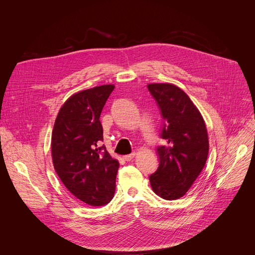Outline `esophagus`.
Listing matches in <instances>:
<instances>
[{
    "label": "esophagus",
    "mask_w": 255,
    "mask_h": 255,
    "mask_svg": "<svg viewBox=\"0 0 255 255\" xmlns=\"http://www.w3.org/2000/svg\"><path fill=\"white\" fill-rule=\"evenodd\" d=\"M135 152H132V153H130V154H127V155H124L123 156V158H124V160L125 161H130L134 156H135Z\"/></svg>",
    "instance_id": "esophagus-1"
}]
</instances>
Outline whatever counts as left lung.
Instances as JSON below:
<instances>
[{"label":"left lung","mask_w":255,"mask_h":255,"mask_svg":"<svg viewBox=\"0 0 255 255\" xmlns=\"http://www.w3.org/2000/svg\"><path fill=\"white\" fill-rule=\"evenodd\" d=\"M163 120L157 169L149 175L153 192L164 200L183 197L206 164L209 140L204 119L190 97L171 84L147 86Z\"/></svg>","instance_id":"left-lung-1"}]
</instances>
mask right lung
Here are the masks:
<instances>
[{
	"mask_svg": "<svg viewBox=\"0 0 255 255\" xmlns=\"http://www.w3.org/2000/svg\"><path fill=\"white\" fill-rule=\"evenodd\" d=\"M115 86L105 85L72 95L56 117L51 154L65 188L82 202L103 206L115 194L119 162L108 153L100 116Z\"/></svg>",
	"mask_w": 255,
	"mask_h": 255,
	"instance_id": "right-lung-1",
	"label": "right lung"
}]
</instances>
